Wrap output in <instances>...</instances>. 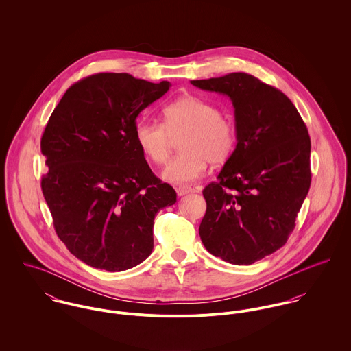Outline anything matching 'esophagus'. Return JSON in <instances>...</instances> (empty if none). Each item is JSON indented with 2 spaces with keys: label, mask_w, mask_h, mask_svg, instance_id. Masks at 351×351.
Instances as JSON below:
<instances>
[{
  "label": "esophagus",
  "mask_w": 351,
  "mask_h": 351,
  "mask_svg": "<svg viewBox=\"0 0 351 351\" xmlns=\"http://www.w3.org/2000/svg\"><path fill=\"white\" fill-rule=\"evenodd\" d=\"M177 195L181 197V196H185V195H188V193H191V192H193V189L191 188V186H178L177 189Z\"/></svg>",
  "instance_id": "34e87169"
}]
</instances>
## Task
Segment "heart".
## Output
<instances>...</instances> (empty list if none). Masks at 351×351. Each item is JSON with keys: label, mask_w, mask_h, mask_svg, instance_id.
I'll return each instance as SVG.
<instances>
[{"label": "heart", "mask_w": 351, "mask_h": 351, "mask_svg": "<svg viewBox=\"0 0 351 351\" xmlns=\"http://www.w3.org/2000/svg\"><path fill=\"white\" fill-rule=\"evenodd\" d=\"M180 154L163 169L162 177L173 184L192 182L205 173L206 163H224L237 145L235 124L217 105L197 96H182L163 108V124L139 120L135 139L141 150L155 165L167 160L173 139Z\"/></svg>", "instance_id": "obj_1"}]
</instances>
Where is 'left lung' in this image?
Instances as JSON below:
<instances>
[{
    "label": "left lung",
    "mask_w": 351,
    "mask_h": 351,
    "mask_svg": "<svg viewBox=\"0 0 351 351\" xmlns=\"http://www.w3.org/2000/svg\"><path fill=\"white\" fill-rule=\"evenodd\" d=\"M228 96L237 147L217 181L202 191L201 242L215 256L251 265L281 249L311 186V139L300 113L281 90L246 73L191 81Z\"/></svg>",
    "instance_id": "1"
}]
</instances>
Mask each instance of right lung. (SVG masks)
<instances>
[{
    "label": "right lung",
    "instance_id": "add662e5",
    "mask_svg": "<svg viewBox=\"0 0 351 351\" xmlns=\"http://www.w3.org/2000/svg\"><path fill=\"white\" fill-rule=\"evenodd\" d=\"M170 86L127 73L93 74L67 89L46 125L42 191L53 228L92 267L123 271L143 262L154 249L156 212L177 201L135 139L136 117Z\"/></svg>",
    "mask_w": 351,
    "mask_h": 351
}]
</instances>
